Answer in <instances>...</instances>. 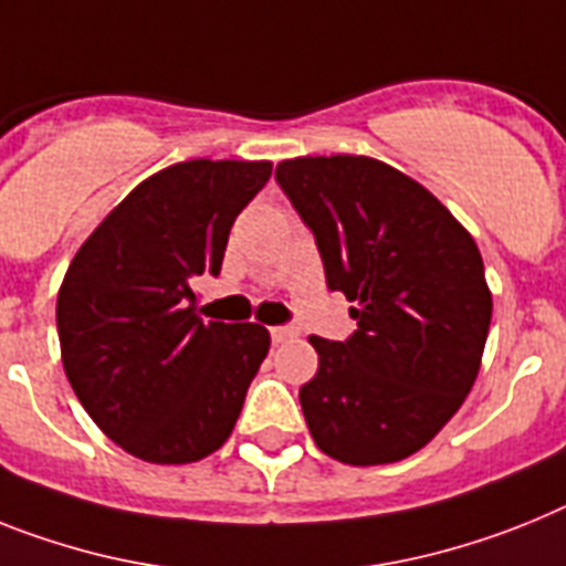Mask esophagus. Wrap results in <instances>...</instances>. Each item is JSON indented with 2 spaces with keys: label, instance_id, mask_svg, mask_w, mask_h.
Listing matches in <instances>:
<instances>
[{
  "label": "esophagus",
  "instance_id": "34e87169",
  "mask_svg": "<svg viewBox=\"0 0 566 566\" xmlns=\"http://www.w3.org/2000/svg\"><path fill=\"white\" fill-rule=\"evenodd\" d=\"M272 340L274 343H286V340H294V337H297V326H294V323H283V326H272Z\"/></svg>",
  "mask_w": 566,
  "mask_h": 566
}]
</instances>
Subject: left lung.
<instances>
[{"instance_id":"obj_1","label":"left lung","mask_w":566,"mask_h":566,"mask_svg":"<svg viewBox=\"0 0 566 566\" xmlns=\"http://www.w3.org/2000/svg\"><path fill=\"white\" fill-rule=\"evenodd\" d=\"M274 180L315 234L326 286L355 303L346 340L312 337L308 432L352 467L412 455L461 409L484 355L492 297L475 240L378 159H286Z\"/></svg>"}]
</instances>
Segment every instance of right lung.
I'll use <instances>...</instances> for the list:
<instances>
[{
  "label": "right lung",
  "instance_id": "1",
  "mask_svg": "<svg viewBox=\"0 0 566 566\" xmlns=\"http://www.w3.org/2000/svg\"><path fill=\"white\" fill-rule=\"evenodd\" d=\"M272 163L191 159L139 182L67 265L62 364L94 423L151 463L211 455L269 352L258 323L202 321L195 280L220 274L237 214Z\"/></svg>",
  "mask_w": 566,
  "mask_h": 566
}]
</instances>
